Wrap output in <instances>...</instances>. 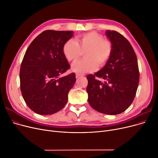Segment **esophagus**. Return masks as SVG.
Instances as JSON below:
<instances>
[{
  "instance_id": "34e87169",
  "label": "esophagus",
  "mask_w": 158,
  "mask_h": 158,
  "mask_svg": "<svg viewBox=\"0 0 158 158\" xmlns=\"http://www.w3.org/2000/svg\"><path fill=\"white\" fill-rule=\"evenodd\" d=\"M82 76H83V75L82 74H76V77H77V78H80V77H81Z\"/></svg>"
}]
</instances>
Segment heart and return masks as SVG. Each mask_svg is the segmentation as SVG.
<instances>
[{"mask_svg":"<svg viewBox=\"0 0 158 158\" xmlns=\"http://www.w3.org/2000/svg\"><path fill=\"white\" fill-rule=\"evenodd\" d=\"M85 59L74 62L73 71L78 73L93 72L99 67L107 64L112 55V46L110 42L104 40V37L96 32H89L77 37V41L69 39L63 46L64 54L69 62L79 58L85 52Z\"/></svg>","mask_w":158,"mask_h":158,"instance_id":"b5f03b06","label":"heart"}]
</instances>
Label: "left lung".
<instances>
[{"label":"left lung","instance_id":"8db88e82","mask_svg":"<svg viewBox=\"0 0 158 158\" xmlns=\"http://www.w3.org/2000/svg\"><path fill=\"white\" fill-rule=\"evenodd\" d=\"M106 35L112 46L110 58L103 68L87 77L88 102L101 113H122L132 103L139 84L136 53L130 42L116 31Z\"/></svg>","mask_w":158,"mask_h":158}]
</instances>
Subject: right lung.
Instances as JSON below:
<instances>
[{"mask_svg":"<svg viewBox=\"0 0 158 158\" xmlns=\"http://www.w3.org/2000/svg\"><path fill=\"white\" fill-rule=\"evenodd\" d=\"M73 35L71 31L46 30L26 51L20 70V90L27 106L37 114H55L67 102L76 75L60 77L70 67L63 46Z\"/></svg>","mask_w":158,"mask_h":158,"instance_id":"1","label":"right lung"}]
</instances>
